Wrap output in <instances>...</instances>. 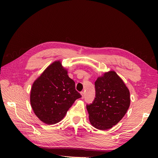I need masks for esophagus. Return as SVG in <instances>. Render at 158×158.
Masks as SVG:
<instances>
[{
    "mask_svg": "<svg viewBox=\"0 0 158 158\" xmlns=\"http://www.w3.org/2000/svg\"><path fill=\"white\" fill-rule=\"evenodd\" d=\"M81 98H84V97H85V92H81Z\"/></svg>",
    "mask_w": 158,
    "mask_h": 158,
    "instance_id": "34e87169",
    "label": "esophagus"
}]
</instances>
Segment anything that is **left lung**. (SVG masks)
I'll return each instance as SVG.
<instances>
[{
    "label": "left lung",
    "instance_id": "1",
    "mask_svg": "<svg viewBox=\"0 0 158 158\" xmlns=\"http://www.w3.org/2000/svg\"><path fill=\"white\" fill-rule=\"evenodd\" d=\"M95 97L86 104L89 122L95 128L107 130L118 123L130 106V93L115 72L110 71L95 82Z\"/></svg>",
    "mask_w": 158,
    "mask_h": 158
}]
</instances>
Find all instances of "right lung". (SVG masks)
<instances>
[{
  "label": "right lung",
  "mask_w": 158,
  "mask_h": 158,
  "mask_svg": "<svg viewBox=\"0 0 158 158\" xmlns=\"http://www.w3.org/2000/svg\"><path fill=\"white\" fill-rule=\"evenodd\" d=\"M81 97L60 61L45 69L31 91V107L38 118L52 125L61 121L75 101Z\"/></svg>",
  "instance_id": "add662e5"
}]
</instances>
